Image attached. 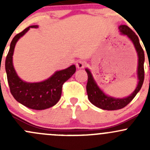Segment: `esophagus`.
Instances as JSON below:
<instances>
[{
	"mask_svg": "<svg viewBox=\"0 0 150 150\" xmlns=\"http://www.w3.org/2000/svg\"><path fill=\"white\" fill-rule=\"evenodd\" d=\"M85 66V62L82 60H79L76 62V67L78 69H83Z\"/></svg>",
	"mask_w": 150,
	"mask_h": 150,
	"instance_id": "34e87169",
	"label": "esophagus"
}]
</instances>
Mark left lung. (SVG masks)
Masks as SVG:
<instances>
[{"label": "left lung", "instance_id": "8db88e82", "mask_svg": "<svg viewBox=\"0 0 150 150\" xmlns=\"http://www.w3.org/2000/svg\"><path fill=\"white\" fill-rule=\"evenodd\" d=\"M119 31L121 35H125L134 44L136 51L138 55V67H137V77H138V84L137 88L131 94L127 97L115 98L107 95L99 88L96 81L93 78L92 73L89 69L86 68V71L88 74V83L86 85V91H87L88 98L91 103L96 107L105 110H116L123 108L128 104L132 101L140 91L144 79V53L143 48L141 46L139 40L136 33L128 28L127 25H122L118 27Z\"/></svg>", "mask_w": 150, "mask_h": 150}]
</instances>
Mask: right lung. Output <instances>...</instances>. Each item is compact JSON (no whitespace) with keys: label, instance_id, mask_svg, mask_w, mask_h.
I'll list each match as a JSON object with an SVG mask.
<instances>
[{"label":"right lung","instance_id":"add662e5","mask_svg":"<svg viewBox=\"0 0 150 150\" xmlns=\"http://www.w3.org/2000/svg\"><path fill=\"white\" fill-rule=\"evenodd\" d=\"M38 28V25H31L14 36L6 59L5 67L11 93L13 98L28 108L42 110L53 107L59 102L63 84L75 73L76 67L75 64H72L67 69L56 71L49 78L38 83L26 82L18 76L13 64L16 43L30 28Z\"/></svg>","mask_w":150,"mask_h":150}]
</instances>
